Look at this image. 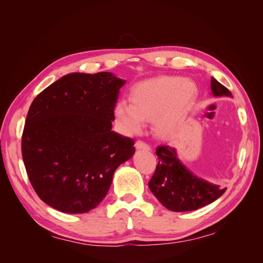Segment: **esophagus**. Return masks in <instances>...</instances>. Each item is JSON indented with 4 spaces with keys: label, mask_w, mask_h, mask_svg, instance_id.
I'll return each mask as SVG.
<instances>
[{
    "label": "esophagus",
    "mask_w": 263,
    "mask_h": 263,
    "mask_svg": "<svg viewBox=\"0 0 263 263\" xmlns=\"http://www.w3.org/2000/svg\"><path fill=\"white\" fill-rule=\"evenodd\" d=\"M135 147H136L137 149H144V150H150V146L147 145L146 142L141 141V140H138L136 141V144H135Z\"/></svg>",
    "instance_id": "34e87169"
}]
</instances>
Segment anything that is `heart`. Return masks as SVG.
<instances>
[{"label":"heart","mask_w":263,"mask_h":263,"mask_svg":"<svg viewBox=\"0 0 263 263\" xmlns=\"http://www.w3.org/2000/svg\"><path fill=\"white\" fill-rule=\"evenodd\" d=\"M197 94V85L190 79L174 76L149 79L133 87L130 104L117 103L115 119L126 135L138 134L145 121L151 119L156 136L169 138L181 127Z\"/></svg>","instance_id":"obj_1"}]
</instances>
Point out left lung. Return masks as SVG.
<instances>
[{
  "mask_svg": "<svg viewBox=\"0 0 263 263\" xmlns=\"http://www.w3.org/2000/svg\"><path fill=\"white\" fill-rule=\"evenodd\" d=\"M211 89L214 97H232L226 86L212 78ZM158 164L148 185L153 194L164 208L173 212H190L216 201L225 193L226 187L196 177L183 164L171 146L156 149Z\"/></svg>",
  "mask_w": 263,
  "mask_h": 263,
  "instance_id": "8db88e82",
  "label": "left lung"
}]
</instances>
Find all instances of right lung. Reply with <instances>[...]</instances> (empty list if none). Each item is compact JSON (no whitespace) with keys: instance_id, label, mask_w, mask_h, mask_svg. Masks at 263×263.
Wrapping results in <instances>:
<instances>
[{"instance_id":"obj_1","label":"right lung","mask_w":263,"mask_h":263,"mask_svg":"<svg viewBox=\"0 0 263 263\" xmlns=\"http://www.w3.org/2000/svg\"><path fill=\"white\" fill-rule=\"evenodd\" d=\"M124 84L110 72L70 73L31 103L23 161L35 192L54 210L82 214L97 208L115 170L135 154L134 140L112 130Z\"/></svg>"}]
</instances>
